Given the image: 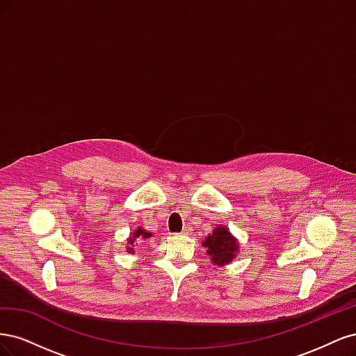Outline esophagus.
Segmentation results:
<instances>
[{
    "label": "esophagus",
    "mask_w": 356,
    "mask_h": 356,
    "mask_svg": "<svg viewBox=\"0 0 356 356\" xmlns=\"http://www.w3.org/2000/svg\"><path fill=\"white\" fill-rule=\"evenodd\" d=\"M191 233V227H190V225H186V227L184 229H182V232H181V234H190Z\"/></svg>",
    "instance_id": "1"
}]
</instances>
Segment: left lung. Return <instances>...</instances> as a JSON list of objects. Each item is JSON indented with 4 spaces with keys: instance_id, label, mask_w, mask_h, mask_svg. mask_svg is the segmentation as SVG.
I'll list each match as a JSON object with an SVG mask.
<instances>
[{
    "instance_id": "1",
    "label": "left lung",
    "mask_w": 356,
    "mask_h": 356,
    "mask_svg": "<svg viewBox=\"0 0 356 356\" xmlns=\"http://www.w3.org/2000/svg\"><path fill=\"white\" fill-rule=\"evenodd\" d=\"M202 246L207 248V254L212 264L217 267L230 264L239 252V241L225 225H217L212 233L204 238Z\"/></svg>"
}]
</instances>
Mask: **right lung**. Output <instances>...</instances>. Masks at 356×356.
Wrapping results in <instances>:
<instances>
[{
    "label": "right lung",
    "instance_id": "right-lung-1",
    "mask_svg": "<svg viewBox=\"0 0 356 356\" xmlns=\"http://www.w3.org/2000/svg\"><path fill=\"white\" fill-rule=\"evenodd\" d=\"M152 236H153V233L147 232L144 227H136V229H135V232H132V233H131V236H129L126 252H129V254H134V246H135L136 239H148V238H152Z\"/></svg>",
    "mask_w": 356,
    "mask_h": 356
}]
</instances>
